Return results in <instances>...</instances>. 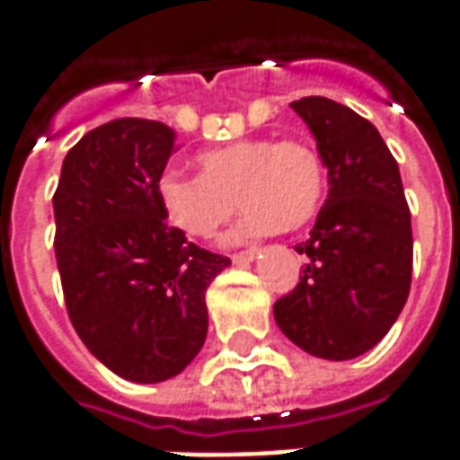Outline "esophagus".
I'll return each instance as SVG.
<instances>
[{"instance_id": "obj_1", "label": "esophagus", "mask_w": 460, "mask_h": 460, "mask_svg": "<svg viewBox=\"0 0 460 460\" xmlns=\"http://www.w3.org/2000/svg\"><path fill=\"white\" fill-rule=\"evenodd\" d=\"M256 256H259V249L241 251V253H234V263H251V261H256Z\"/></svg>"}]
</instances>
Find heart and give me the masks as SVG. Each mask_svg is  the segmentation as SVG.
<instances>
[{
    "instance_id": "b5f03b06",
    "label": "heart",
    "mask_w": 460,
    "mask_h": 460,
    "mask_svg": "<svg viewBox=\"0 0 460 460\" xmlns=\"http://www.w3.org/2000/svg\"><path fill=\"white\" fill-rule=\"evenodd\" d=\"M199 174L164 170L155 197L164 219L191 239H211L239 207L241 219L221 243L234 246L279 229L296 231L318 217L328 174L318 150L303 140H236L197 155Z\"/></svg>"
}]
</instances>
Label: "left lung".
Wrapping results in <instances>:
<instances>
[{
    "instance_id": "8db88e82",
    "label": "left lung",
    "mask_w": 460,
    "mask_h": 460,
    "mask_svg": "<svg viewBox=\"0 0 460 460\" xmlns=\"http://www.w3.org/2000/svg\"><path fill=\"white\" fill-rule=\"evenodd\" d=\"M290 108L303 118L328 167V199L293 293L273 305L280 332L308 355L342 362L385 338L411 286V214L399 167L382 135L352 108L323 95Z\"/></svg>"
}]
</instances>
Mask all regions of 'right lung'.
Masks as SVG:
<instances>
[{"label": "right lung", "mask_w": 460, "mask_h": 460, "mask_svg": "<svg viewBox=\"0 0 460 460\" xmlns=\"http://www.w3.org/2000/svg\"><path fill=\"white\" fill-rule=\"evenodd\" d=\"M174 132L120 118L68 150L54 194L56 263L78 338L137 385L177 376L209 330L207 288L231 261L164 221L155 181Z\"/></svg>", "instance_id": "1"}]
</instances>
